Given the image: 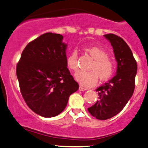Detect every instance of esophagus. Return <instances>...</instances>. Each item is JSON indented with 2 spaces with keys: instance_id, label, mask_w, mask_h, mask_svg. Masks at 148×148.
<instances>
[{
  "instance_id": "1",
  "label": "esophagus",
  "mask_w": 148,
  "mask_h": 148,
  "mask_svg": "<svg viewBox=\"0 0 148 148\" xmlns=\"http://www.w3.org/2000/svg\"><path fill=\"white\" fill-rule=\"evenodd\" d=\"M88 90V89L86 88H84V87H82L81 86H80V87H79V90H80V91H84V90Z\"/></svg>"
}]
</instances>
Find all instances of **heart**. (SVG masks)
<instances>
[{"mask_svg":"<svg viewBox=\"0 0 148 148\" xmlns=\"http://www.w3.org/2000/svg\"><path fill=\"white\" fill-rule=\"evenodd\" d=\"M83 49L94 60L88 70L90 71H79L75 74V78L82 86L92 87L97 84L99 80H108L113 76L115 70V62L103 47L98 45L84 47ZM78 55L74 51L68 56L66 65L70 70L76 72L78 69Z\"/></svg>","mask_w":148,"mask_h":148,"instance_id":"obj_1","label":"heart"}]
</instances>
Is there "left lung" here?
<instances>
[{
    "mask_svg": "<svg viewBox=\"0 0 148 148\" xmlns=\"http://www.w3.org/2000/svg\"><path fill=\"white\" fill-rule=\"evenodd\" d=\"M104 36L113 46L117 70L111 80L96 90L99 100L88 109L91 115L100 120L109 119L122 111L134 93L137 69L132 51L121 37L113 33Z\"/></svg>",
    "mask_w": 148,
    "mask_h": 148,
    "instance_id": "left-lung-1",
    "label": "left lung"
}]
</instances>
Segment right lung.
Returning a JSON list of instances; mask_svg holds the SVG:
<instances>
[{
    "mask_svg": "<svg viewBox=\"0 0 148 148\" xmlns=\"http://www.w3.org/2000/svg\"><path fill=\"white\" fill-rule=\"evenodd\" d=\"M60 34L46 33L27 45L16 65L20 91L33 112L44 117L59 115L78 84L66 65V44Z\"/></svg>",
    "mask_w": 148,
    "mask_h": 148,
    "instance_id": "right-lung-1",
    "label": "right lung"
}]
</instances>
